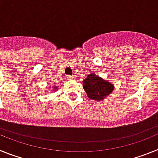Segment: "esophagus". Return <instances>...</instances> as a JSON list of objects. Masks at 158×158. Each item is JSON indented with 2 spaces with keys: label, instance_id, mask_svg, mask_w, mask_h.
I'll return each instance as SVG.
<instances>
[{
  "label": "esophagus",
  "instance_id": "1",
  "mask_svg": "<svg viewBox=\"0 0 158 158\" xmlns=\"http://www.w3.org/2000/svg\"><path fill=\"white\" fill-rule=\"evenodd\" d=\"M73 77L70 76V75H69V76L67 77V79H68V80H73Z\"/></svg>",
  "mask_w": 158,
  "mask_h": 158
}]
</instances>
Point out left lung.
<instances>
[{
  "instance_id": "8db88e82",
  "label": "left lung",
  "mask_w": 158,
  "mask_h": 158,
  "mask_svg": "<svg viewBox=\"0 0 158 158\" xmlns=\"http://www.w3.org/2000/svg\"><path fill=\"white\" fill-rule=\"evenodd\" d=\"M83 88L89 98L93 100H101L111 94L114 87L109 82L103 80L99 76L91 73L83 81Z\"/></svg>"
}]
</instances>
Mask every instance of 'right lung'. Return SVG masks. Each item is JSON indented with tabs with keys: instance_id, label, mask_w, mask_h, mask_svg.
Here are the masks:
<instances>
[{
	"instance_id": "add662e5",
	"label": "right lung",
	"mask_w": 158,
	"mask_h": 158,
	"mask_svg": "<svg viewBox=\"0 0 158 158\" xmlns=\"http://www.w3.org/2000/svg\"><path fill=\"white\" fill-rule=\"evenodd\" d=\"M55 89H57V88H55Z\"/></svg>"
}]
</instances>
